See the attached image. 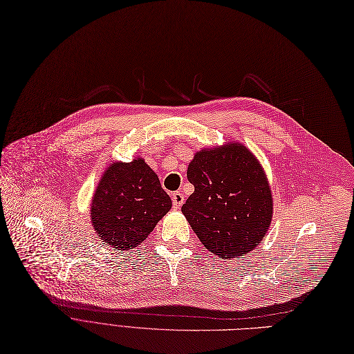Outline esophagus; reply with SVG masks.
<instances>
[{
	"label": "esophagus",
	"instance_id": "1",
	"mask_svg": "<svg viewBox=\"0 0 354 354\" xmlns=\"http://www.w3.org/2000/svg\"><path fill=\"white\" fill-rule=\"evenodd\" d=\"M171 200H173V206L174 209H178L183 203H184V194L180 192H174L171 194Z\"/></svg>",
	"mask_w": 354,
	"mask_h": 354
}]
</instances>
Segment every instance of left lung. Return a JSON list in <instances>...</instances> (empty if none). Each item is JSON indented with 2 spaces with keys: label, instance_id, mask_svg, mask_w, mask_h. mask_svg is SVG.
<instances>
[{
  "label": "left lung",
  "instance_id": "8db88e82",
  "mask_svg": "<svg viewBox=\"0 0 354 354\" xmlns=\"http://www.w3.org/2000/svg\"><path fill=\"white\" fill-rule=\"evenodd\" d=\"M187 178L194 192L181 212L209 252L233 259L262 242L272 221V196L263 168L245 145L198 151Z\"/></svg>",
  "mask_w": 354,
  "mask_h": 354
}]
</instances>
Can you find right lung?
I'll return each mask as SVG.
<instances>
[{
    "label": "right lung",
    "mask_w": 354,
    "mask_h": 354,
    "mask_svg": "<svg viewBox=\"0 0 354 354\" xmlns=\"http://www.w3.org/2000/svg\"><path fill=\"white\" fill-rule=\"evenodd\" d=\"M171 198L142 158L113 162L95 190L91 218L99 239L116 250H131L147 239Z\"/></svg>",
    "instance_id": "add662e5"
}]
</instances>
